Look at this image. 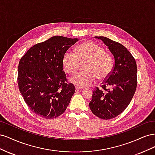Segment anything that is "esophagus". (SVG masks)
<instances>
[{"mask_svg": "<svg viewBox=\"0 0 155 155\" xmlns=\"http://www.w3.org/2000/svg\"><path fill=\"white\" fill-rule=\"evenodd\" d=\"M75 88H76V90H82V89L83 88V87H78V86H75Z\"/></svg>", "mask_w": 155, "mask_h": 155, "instance_id": "1", "label": "esophagus"}]
</instances>
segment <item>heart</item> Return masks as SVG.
I'll use <instances>...</instances> for the list:
<instances>
[{"label":"heart","instance_id":"heart-1","mask_svg":"<svg viewBox=\"0 0 155 155\" xmlns=\"http://www.w3.org/2000/svg\"><path fill=\"white\" fill-rule=\"evenodd\" d=\"M79 62H85L83 67L85 71L74 75L70 80L81 87L91 85L97 78L100 80L107 78L113 67L111 55L105 52L101 46L91 41L79 45L75 53H64L62 59L64 71L70 75L74 74L78 68Z\"/></svg>","mask_w":155,"mask_h":155}]
</instances>
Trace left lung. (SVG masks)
Masks as SVG:
<instances>
[{"mask_svg": "<svg viewBox=\"0 0 155 155\" xmlns=\"http://www.w3.org/2000/svg\"><path fill=\"white\" fill-rule=\"evenodd\" d=\"M107 46L114 58L112 72L104 81L103 92L98 88L93 92L89 107L92 113L104 120L114 118L127 107L137 85V67L133 55L124 46L105 37H95ZM109 87L110 89H106Z\"/></svg>", "mask_w": 155, "mask_h": 155, "instance_id": "obj_1", "label": "left lung"}]
</instances>
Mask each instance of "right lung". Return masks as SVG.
Masks as SVG:
<instances>
[{
	"mask_svg": "<svg viewBox=\"0 0 155 155\" xmlns=\"http://www.w3.org/2000/svg\"><path fill=\"white\" fill-rule=\"evenodd\" d=\"M78 40L52 37L32 46L20 60L18 88L30 109L42 118H57L70 104L75 87L66 83L62 59Z\"/></svg>",
	"mask_w": 155,
	"mask_h": 155,
	"instance_id": "right-lung-1",
	"label": "right lung"
}]
</instances>
